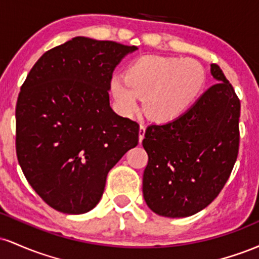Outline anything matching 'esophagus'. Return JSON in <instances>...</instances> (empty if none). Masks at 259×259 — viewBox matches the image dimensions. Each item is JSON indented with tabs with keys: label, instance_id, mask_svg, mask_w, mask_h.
<instances>
[{
	"label": "esophagus",
	"instance_id": "esophagus-1",
	"mask_svg": "<svg viewBox=\"0 0 259 259\" xmlns=\"http://www.w3.org/2000/svg\"><path fill=\"white\" fill-rule=\"evenodd\" d=\"M145 133H146V126H145L144 124H141V125H140V130H139V140H140V142H141L142 139L145 138Z\"/></svg>",
	"mask_w": 259,
	"mask_h": 259
}]
</instances>
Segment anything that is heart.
<instances>
[{"instance_id": "b5f03b06", "label": "heart", "mask_w": 259, "mask_h": 259, "mask_svg": "<svg viewBox=\"0 0 259 259\" xmlns=\"http://www.w3.org/2000/svg\"><path fill=\"white\" fill-rule=\"evenodd\" d=\"M206 80V70L195 59L146 55L130 62L124 76H113L109 91L121 114H135L144 97L142 106L150 119L170 123L197 102Z\"/></svg>"}]
</instances>
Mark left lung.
<instances>
[{
  "label": "left lung",
  "instance_id": "left-lung-1",
  "mask_svg": "<svg viewBox=\"0 0 259 259\" xmlns=\"http://www.w3.org/2000/svg\"><path fill=\"white\" fill-rule=\"evenodd\" d=\"M179 119L146 129L142 194L156 214L185 218L206 208L225 185L239 152L240 101L224 73Z\"/></svg>",
  "mask_w": 259,
  "mask_h": 259
}]
</instances>
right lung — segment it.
<instances>
[{
	"mask_svg": "<svg viewBox=\"0 0 259 259\" xmlns=\"http://www.w3.org/2000/svg\"><path fill=\"white\" fill-rule=\"evenodd\" d=\"M138 50L76 36L41 56L17 101V157L35 192L56 210L96 207L107 174L139 142V124L109 105L112 74Z\"/></svg>",
	"mask_w": 259,
	"mask_h": 259,
	"instance_id": "add662e5",
	"label": "right lung"
}]
</instances>
